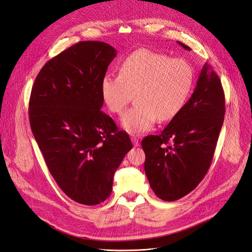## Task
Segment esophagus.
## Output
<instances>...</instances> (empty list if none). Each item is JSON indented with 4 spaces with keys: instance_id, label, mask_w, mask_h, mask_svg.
<instances>
[{
    "instance_id": "obj_1",
    "label": "esophagus",
    "mask_w": 252,
    "mask_h": 252,
    "mask_svg": "<svg viewBox=\"0 0 252 252\" xmlns=\"http://www.w3.org/2000/svg\"><path fill=\"white\" fill-rule=\"evenodd\" d=\"M132 142H133V144H134V146H139V140H138V138H136V137H132Z\"/></svg>"
}]
</instances>
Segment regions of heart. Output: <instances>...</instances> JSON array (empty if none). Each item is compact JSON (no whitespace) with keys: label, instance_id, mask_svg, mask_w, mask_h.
Here are the masks:
<instances>
[{"label":"heart","instance_id":"heart-1","mask_svg":"<svg viewBox=\"0 0 252 252\" xmlns=\"http://www.w3.org/2000/svg\"><path fill=\"white\" fill-rule=\"evenodd\" d=\"M119 77L106 74L100 94L112 113L120 114L132 98L135 107L121 117L125 131L140 135L153 128L156 120L168 121L183 110L194 85L195 72L184 59L139 50L121 62Z\"/></svg>","mask_w":252,"mask_h":252}]
</instances>
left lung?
Instances as JSON below:
<instances>
[{"instance_id": "left-lung-1", "label": "left lung", "mask_w": 252, "mask_h": 252, "mask_svg": "<svg viewBox=\"0 0 252 252\" xmlns=\"http://www.w3.org/2000/svg\"><path fill=\"white\" fill-rule=\"evenodd\" d=\"M224 114L221 82L206 63L183 110L159 136H147L141 142L145 174L158 197L174 201L197 187L213 160ZM169 141L171 145L168 144Z\"/></svg>"}]
</instances>
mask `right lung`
Returning a JSON list of instances; mask_svg holds the SVG:
<instances>
[{"instance_id": "obj_1", "label": "right lung", "mask_w": 252, "mask_h": 252, "mask_svg": "<svg viewBox=\"0 0 252 252\" xmlns=\"http://www.w3.org/2000/svg\"><path fill=\"white\" fill-rule=\"evenodd\" d=\"M116 53L106 42H78L44 64L31 91L30 126L46 166L60 189L86 206L109 197L133 147L100 111V81Z\"/></svg>"}]
</instances>
